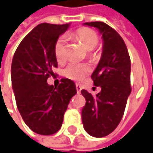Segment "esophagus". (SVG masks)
Wrapping results in <instances>:
<instances>
[{"label":"esophagus","instance_id":"esophagus-1","mask_svg":"<svg viewBox=\"0 0 153 153\" xmlns=\"http://www.w3.org/2000/svg\"><path fill=\"white\" fill-rule=\"evenodd\" d=\"M76 90L78 93H80L81 91V86L79 84H76Z\"/></svg>","mask_w":153,"mask_h":153}]
</instances>
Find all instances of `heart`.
<instances>
[{"label": "heart", "mask_w": 153, "mask_h": 153, "mask_svg": "<svg viewBox=\"0 0 153 153\" xmlns=\"http://www.w3.org/2000/svg\"><path fill=\"white\" fill-rule=\"evenodd\" d=\"M68 37H74L83 43L86 49L92 50L98 45L100 38L97 33L90 28L82 27L74 33L68 34ZM66 37L61 36L56 42L54 47L55 58L59 63H63L66 59ZM90 68L88 65L76 62H71L64 68V75L74 80H82L89 73Z\"/></svg>", "instance_id": "1"}]
</instances>
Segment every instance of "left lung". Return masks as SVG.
Listing matches in <instances>:
<instances>
[{
    "instance_id": "obj_1",
    "label": "left lung",
    "mask_w": 153,
    "mask_h": 153,
    "mask_svg": "<svg viewBox=\"0 0 153 153\" xmlns=\"http://www.w3.org/2000/svg\"><path fill=\"white\" fill-rule=\"evenodd\" d=\"M84 24L99 29L104 42L101 59L91 75L94 85L101 91L93 96L81 90L86 100L82 121L87 133L103 137L111 133L122 119L131 92V59L124 40L115 29L102 22Z\"/></svg>"
}]
</instances>
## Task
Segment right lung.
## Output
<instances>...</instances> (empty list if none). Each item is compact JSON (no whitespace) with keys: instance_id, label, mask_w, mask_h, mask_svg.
Returning a JSON list of instances; mask_svg holds the SVG:
<instances>
[{"instance_id":"add662e5","label":"right lung","mask_w":153,"mask_h":153,"mask_svg":"<svg viewBox=\"0 0 153 153\" xmlns=\"http://www.w3.org/2000/svg\"><path fill=\"white\" fill-rule=\"evenodd\" d=\"M68 27L37 25L21 42L12 59L11 83L16 106L27 126L40 135H52L61 128L69 101L77 93L69 79H62L58 87L47 82L58 67L55 43Z\"/></svg>"}]
</instances>
